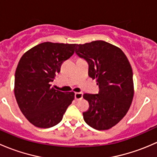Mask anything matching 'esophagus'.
<instances>
[{
	"mask_svg": "<svg viewBox=\"0 0 157 157\" xmlns=\"http://www.w3.org/2000/svg\"><path fill=\"white\" fill-rule=\"evenodd\" d=\"M83 93H75V99L79 100V99H81L83 98Z\"/></svg>",
	"mask_w": 157,
	"mask_h": 157,
	"instance_id": "esophagus-1",
	"label": "esophagus"
}]
</instances>
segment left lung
Listing matches in <instances>:
<instances>
[{
	"label": "left lung",
	"instance_id": "left-lung-1",
	"mask_svg": "<svg viewBox=\"0 0 157 157\" xmlns=\"http://www.w3.org/2000/svg\"><path fill=\"white\" fill-rule=\"evenodd\" d=\"M76 54L89 64V76L96 79L98 94H83L89 109L85 122L94 129L108 130L127 114L134 97L133 72L129 61L118 47L105 41H93L76 47Z\"/></svg>",
	"mask_w": 157,
	"mask_h": 157
}]
</instances>
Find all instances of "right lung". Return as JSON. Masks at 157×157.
I'll use <instances>...</instances> for the list:
<instances>
[{
    "instance_id": "right-lung-1",
    "label": "right lung",
    "mask_w": 157,
    "mask_h": 157,
    "mask_svg": "<svg viewBox=\"0 0 157 157\" xmlns=\"http://www.w3.org/2000/svg\"><path fill=\"white\" fill-rule=\"evenodd\" d=\"M75 47L76 44L43 42L27 51L19 61L14 94L22 113L36 127L56 125L74 99V92L56 90L50 83Z\"/></svg>"
}]
</instances>
